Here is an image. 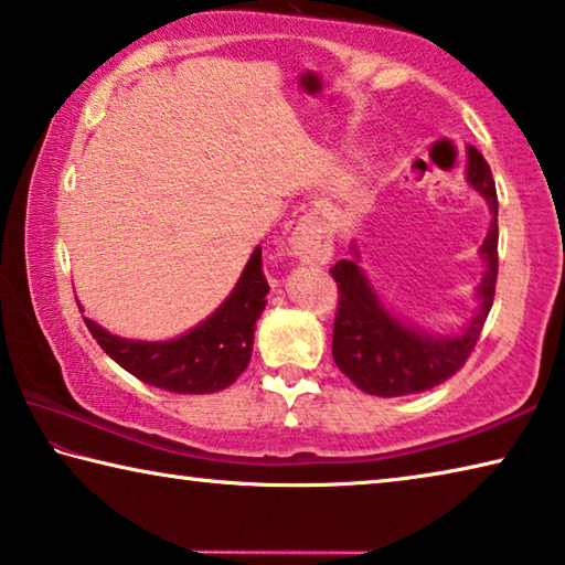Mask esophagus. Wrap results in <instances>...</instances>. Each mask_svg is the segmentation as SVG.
I'll return each mask as SVG.
<instances>
[{
	"mask_svg": "<svg viewBox=\"0 0 565 565\" xmlns=\"http://www.w3.org/2000/svg\"><path fill=\"white\" fill-rule=\"evenodd\" d=\"M291 254L303 264H327L333 254V236L317 214L299 218L289 238Z\"/></svg>",
	"mask_w": 565,
	"mask_h": 565,
	"instance_id": "1",
	"label": "esophagus"
}]
</instances>
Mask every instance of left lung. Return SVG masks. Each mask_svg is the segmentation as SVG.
<instances>
[{
    "label": "left lung",
    "mask_w": 565,
    "mask_h": 565,
    "mask_svg": "<svg viewBox=\"0 0 565 565\" xmlns=\"http://www.w3.org/2000/svg\"><path fill=\"white\" fill-rule=\"evenodd\" d=\"M466 181L489 204L491 224L483 244L478 246L483 276L476 286V309L461 331L434 333L391 311L363 271L356 238L349 246V259H341L331 269L339 284V311L331 341L333 361L341 374L371 396L420 394L451 379L473 351L489 317L499 276V199L491 167L473 147L466 149Z\"/></svg>",
    "instance_id": "8db88e82"
}]
</instances>
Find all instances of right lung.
<instances>
[{"instance_id": "right-lung-1", "label": "right lung", "mask_w": 565, "mask_h": 565, "mask_svg": "<svg viewBox=\"0 0 565 565\" xmlns=\"http://www.w3.org/2000/svg\"><path fill=\"white\" fill-rule=\"evenodd\" d=\"M269 281L256 246L226 299L196 327L164 341L124 339L84 319L99 347L131 376L171 394H214L232 386L252 361L254 323L262 319Z\"/></svg>"}]
</instances>
